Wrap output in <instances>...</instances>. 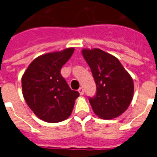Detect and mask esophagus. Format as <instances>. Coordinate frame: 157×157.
<instances>
[{"mask_svg":"<svg viewBox=\"0 0 157 157\" xmlns=\"http://www.w3.org/2000/svg\"><path fill=\"white\" fill-rule=\"evenodd\" d=\"M78 92L80 93V94H81V95H83V94H84V89H83L82 87H80L79 88Z\"/></svg>","mask_w":157,"mask_h":157,"instance_id":"1","label":"esophagus"}]
</instances>
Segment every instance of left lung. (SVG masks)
<instances>
[{
    "label": "left lung",
    "mask_w": 157,
    "mask_h": 157,
    "mask_svg": "<svg viewBox=\"0 0 157 157\" xmlns=\"http://www.w3.org/2000/svg\"><path fill=\"white\" fill-rule=\"evenodd\" d=\"M96 83V94L89 97L97 115L110 119L129 106L134 94L133 80L118 59L100 49L82 51Z\"/></svg>",
    "instance_id": "8db88e82"
}]
</instances>
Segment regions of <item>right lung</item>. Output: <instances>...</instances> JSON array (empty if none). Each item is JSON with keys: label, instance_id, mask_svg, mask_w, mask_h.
Returning a JSON list of instances; mask_svg holds the SVG:
<instances>
[{"label": "right lung", "instance_id": "right-lung-1", "mask_svg": "<svg viewBox=\"0 0 157 157\" xmlns=\"http://www.w3.org/2000/svg\"><path fill=\"white\" fill-rule=\"evenodd\" d=\"M73 48L48 53L31 62L21 78L24 98L34 114L48 123L70 116L79 92L71 90L60 73L73 54Z\"/></svg>", "mask_w": 157, "mask_h": 157}]
</instances>
